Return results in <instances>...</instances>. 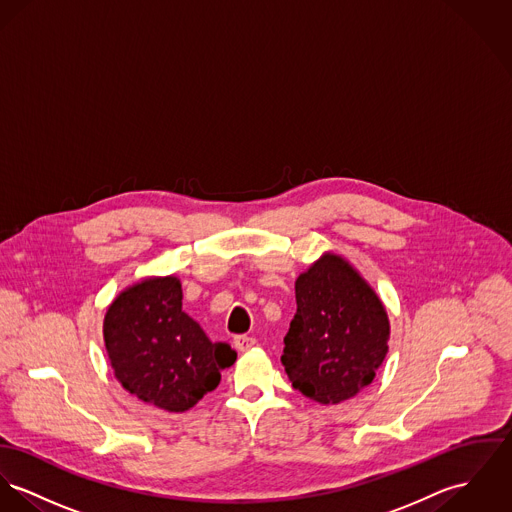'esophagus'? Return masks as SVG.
<instances>
[{
  "mask_svg": "<svg viewBox=\"0 0 512 512\" xmlns=\"http://www.w3.org/2000/svg\"><path fill=\"white\" fill-rule=\"evenodd\" d=\"M254 344H256V338H252V336H246V334L234 336V348H236L238 352H246V350H250Z\"/></svg>",
  "mask_w": 512,
  "mask_h": 512,
  "instance_id": "obj_1",
  "label": "esophagus"
}]
</instances>
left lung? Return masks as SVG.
Wrapping results in <instances>:
<instances>
[{"label": "left lung", "mask_w": 512, "mask_h": 512, "mask_svg": "<svg viewBox=\"0 0 512 512\" xmlns=\"http://www.w3.org/2000/svg\"><path fill=\"white\" fill-rule=\"evenodd\" d=\"M295 301L281 356L291 385L323 405L352 399L389 350L381 299L342 256L326 252L295 281Z\"/></svg>", "instance_id": "8db88e82"}]
</instances>
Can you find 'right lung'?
I'll list each match as a JSON object with an SVG mask.
<instances>
[{
  "label": "right lung",
  "instance_id": "right-lung-1",
  "mask_svg": "<svg viewBox=\"0 0 512 512\" xmlns=\"http://www.w3.org/2000/svg\"><path fill=\"white\" fill-rule=\"evenodd\" d=\"M182 297V283L174 276L142 279L117 295L103 321L119 383L168 413L191 409L236 360L227 342H211L182 311Z\"/></svg>",
  "mask_w": 512,
  "mask_h": 512
}]
</instances>
